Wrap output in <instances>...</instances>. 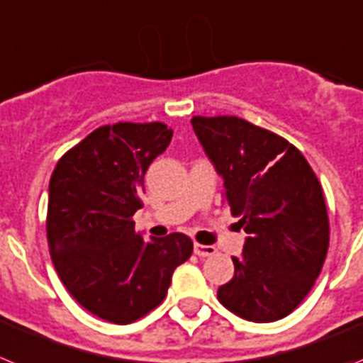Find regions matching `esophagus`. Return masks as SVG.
Listing matches in <instances>:
<instances>
[{
    "mask_svg": "<svg viewBox=\"0 0 363 363\" xmlns=\"http://www.w3.org/2000/svg\"><path fill=\"white\" fill-rule=\"evenodd\" d=\"M194 252L199 257H210V256H213V254H216V247H210V245H199V242H195Z\"/></svg>",
    "mask_w": 363,
    "mask_h": 363,
    "instance_id": "34e87169",
    "label": "esophagus"
}]
</instances>
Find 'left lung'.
<instances>
[{"label":"left lung","instance_id":"8db88e82","mask_svg":"<svg viewBox=\"0 0 363 363\" xmlns=\"http://www.w3.org/2000/svg\"><path fill=\"white\" fill-rule=\"evenodd\" d=\"M194 131L223 179L232 216L247 232L234 277L217 298L248 321L270 323L313 289L329 248L323 191L285 138L238 116H194Z\"/></svg>","mask_w":363,"mask_h":363}]
</instances>
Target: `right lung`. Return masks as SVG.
I'll return each mask as SVG.
<instances>
[{
  "label": "right lung",
  "mask_w": 363,
  "mask_h": 363,
  "mask_svg": "<svg viewBox=\"0 0 363 363\" xmlns=\"http://www.w3.org/2000/svg\"><path fill=\"white\" fill-rule=\"evenodd\" d=\"M166 124L102 125L69 150L49 182L47 242L60 279L94 316L125 325L164 299L194 252L184 234H135L144 175L169 146Z\"/></svg>",
  "instance_id": "right-lung-1"
}]
</instances>
